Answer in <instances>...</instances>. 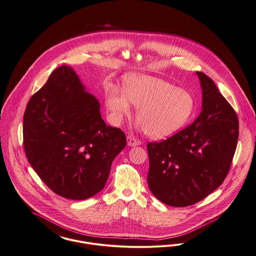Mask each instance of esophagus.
<instances>
[{
  "instance_id": "34e87169",
  "label": "esophagus",
  "mask_w": 256,
  "mask_h": 256,
  "mask_svg": "<svg viewBox=\"0 0 256 256\" xmlns=\"http://www.w3.org/2000/svg\"><path fill=\"white\" fill-rule=\"evenodd\" d=\"M127 144H128V146H136L140 144L142 142H140L138 138H136L135 136H132V135H128V136H127Z\"/></svg>"
}]
</instances>
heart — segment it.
<instances>
[{
	"label": "heart",
	"mask_w": 256,
	"mask_h": 256,
	"mask_svg": "<svg viewBox=\"0 0 256 256\" xmlns=\"http://www.w3.org/2000/svg\"><path fill=\"white\" fill-rule=\"evenodd\" d=\"M138 106L136 118L148 136L160 138L170 136L190 118L194 99L184 89L150 76L127 74L123 91L112 89L106 104L114 123L131 114V104Z\"/></svg>",
	"instance_id": "b5f03b06"
}]
</instances>
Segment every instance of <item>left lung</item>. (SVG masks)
Instances as JSON below:
<instances>
[{
	"instance_id": "obj_1",
	"label": "left lung",
	"mask_w": 256,
	"mask_h": 256,
	"mask_svg": "<svg viewBox=\"0 0 256 256\" xmlns=\"http://www.w3.org/2000/svg\"><path fill=\"white\" fill-rule=\"evenodd\" d=\"M203 108L195 121L162 142H148V184L172 206L196 204L222 186L236 152L238 116L214 82L196 72Z\"/></svg>"
}]
</instances>
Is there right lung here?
I'll use <instances>...</instances> for the list:
<instances>
[{
    "mask_svg": "<svg viewBox=\"0 0 256 256\" xmlns=\"http://www.w3.org/2000/svg\"><path fill=\"white\" fill-rule=\"evenodd\" d=\"M23 144L48 188L66 199L86 200L104 188L126 136L120 128L106 125L98 99L64 65L27 104Z\"/></svg>",
    "mask_w": 256,
    "mask_h": 256,
    "instance_id": "obj_1",
    "label": "right lung"
}]
</instances>
